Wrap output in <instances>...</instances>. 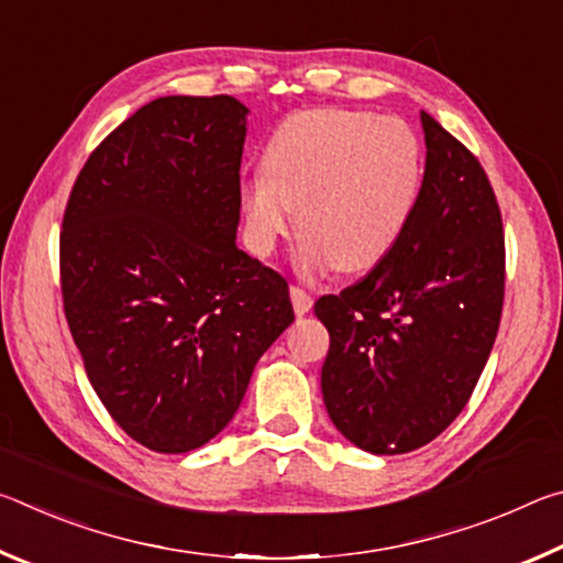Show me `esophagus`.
<instances>
[{"label":"esophagus","instance_id":"esophagus-1","mask_svg":"<svg viewBox=\"0 0 563 563\" xmlns=\"http://www.w3.org/2000/svg\"><path fill=\"white\" fill-rule=\"evenodd\" d=\"M290 300H292V308L298 316H305V312H310V308H312V295L305 292L300 285H292L290 288Z\"/></svg>","mask_w":563,"mask_h":563}]
</instances>
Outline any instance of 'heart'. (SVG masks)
<instances>
[{
	"instance_id": "heart-1",
	"label": "heart",
	"mask_w": 563,
	"mask_h": 563,
	"mask_svg": "<svg viewBox=\"0 0 563 563\" xmlns=\"http://www.w3.org/2000/svg\"><path fill=\"white\" fill-rule=\"evenodd\" d=\"M261 176L241 184L238 206L253 253L271 255L298 211L305 271L377 268L407 233L424 184V148L397 117L308 109L265 141Z\"/></svg>"
}]
</instances>
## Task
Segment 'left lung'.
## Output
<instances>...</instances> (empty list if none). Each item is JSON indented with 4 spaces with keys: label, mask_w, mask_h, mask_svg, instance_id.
<instances>
[{
    "label": "left lung",
    "mask_w": 563,
    "mask_h": 563,
    "mask_svg": "<svg viewBox=\"0 0 563 563\" xmlns=\"http://www.w3.org/2000/svg\"><path fill=\"white\" fill-rule=\"evenodd\" d=\"M424 184L402 241L365 278L322 295V399L360 450L405 454L450 427L497 340L504 228L476 156L422 111Z\"/></svg>",
    "instance_id": "1"
}]
</instances>
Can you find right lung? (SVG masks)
I'll use <instances>...</instances> for the list:
<instances>
[{
  "label": "right lung",
  "mask_w": 563,
  "mask_h": 563,
  "mask_svg": "<svg viewBox=\"0 0 563 563\" xmlns=\"http://www.w3.org/2000/svg\"><path fill=\"white\" fill-rule=\"evenodd\" d=\"M247 109L161 97L91 151L59 235L64 316L123 432L161 454L231 422L295 320L280 273L235 245Z\"/></svg>",
  "instance_id": "add662e5"
}]
</instances>
